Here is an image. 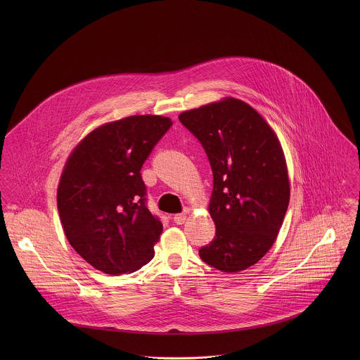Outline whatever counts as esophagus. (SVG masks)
I'll list each match as a JSON object with an SVG mask.
<instances>
[{
    "instance_id": "1",
    "label": "esophagus",
    "mask_w": 360,
    "mask_h": 360,
    "mask_svg": "<svg viewBox=\"0 0 360 360\" xmlns=\"http://www.w3.org/2000/svg\"><path fill=\"white\" fill-rule=\"evenodd\" d=\"M186 213H177V214H174L173 216V221L176 223V224H183L184 221H186Z\"/></svg>"
}]
</instances>
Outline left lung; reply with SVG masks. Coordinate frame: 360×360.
I'll return each mask as SVG.
<instances>
[{
    "mask_svg": "<svg viewBox=\"0 0 360 360\" xmlns=\"http://www.w3.org/2000/svg\"><path fill=\"white\" fill-rule=\"evenodd\" d=\"M179 120L204 147L213 173L216 234L200 257L226 273L245 270L271 248L288 207L281 146L257 110L236 98L183 112Z\"/></svg>",
    "mask_w": 360,
    "mask_h": 360,
    "instance_id": "1",
    "label": "left lung"
}]
</instances>
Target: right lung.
<instances>
[{
  "label": "right lung",
  "mask_w": 360,
  "mask_h": 360,
  "mask_svg": "<svg viewBox=\"0 0 360 360\" xmlns=\"http://www.w3.org/2000/svg\"><path fill=\"white\" fill-rule=\"evenodd\" d=\"M139 115L93 130L69 156L58 186L60 223L73 250L106 274L141 269L163 230L147 207L141 167L170 129Z\"/></svg>",
  "instance_id": "right-lung-1"
}]
</instances>
